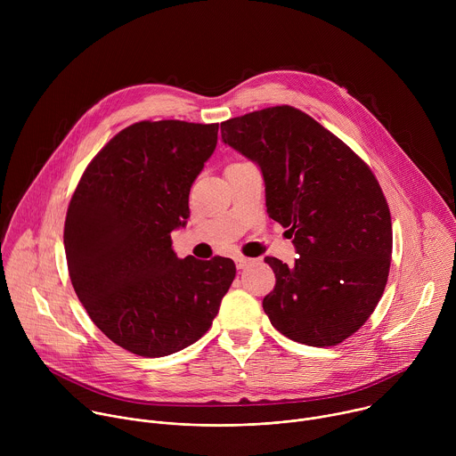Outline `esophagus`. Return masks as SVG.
I'll use <instances>...</instances> for the list:
<instances>
[{
    "label": "esophagus",
    "instance_id": "1",
    "mask_svg": "<svg viewBox=\"0 0 456 456\" xmlns=\"http://www.w3.org/2000/svg\"><path fill=\"white\" fill-rule=\"evenodd\" d=\"M234 262H236V267L241 271V269H247L252 264V259L245 257V256H236Z\"/></svg>",
    "mask_w": 456,
    "mask_h": 456
}]
</instances>
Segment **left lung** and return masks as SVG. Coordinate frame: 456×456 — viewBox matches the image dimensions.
Here are the masks:
<instances>
[{
  "mask_svg": "<svg viewBox=\"0 0 456 456\" xmlns=\"http://www.w3.org/2000/svg\"><path fill=\"white\" fill-rule=\"evenodd\" d=\"M222 139L262 167L267 213L287 227L294 265L264 297L273 327L308 346L354 336L382 297L392 264V215L370 166L305 111L281 104L222 122Z\"/></svg>",
  "mask_w": 456,
  "mask_h": 456,
  "instance_id": "8db88e82",
  "label": "left lung"
}]
</instances>
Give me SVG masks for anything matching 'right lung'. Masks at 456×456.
Listing matches in <instances>:
<instances>
[{"instance_id":"obj_1","label":"right lung","mask_w":456,"mask_h":456,"mask_svg":"<svg viewBox=\"0 0 456 456\" xmlns=\"http://www.w3.org/2000/svg\"><path fill=\"white\" fill-rule=\"evenodd\" d=\"M218 124L141 120L86 166L64 220L74 290L95 327L141 357H164L213 324L236 265L171 248L189 216V191L213 155Z\"/></svg>"}]
</instances>
